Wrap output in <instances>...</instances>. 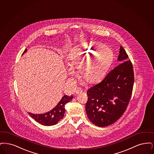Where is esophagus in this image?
<instances>
[{"mask_svg":"<svg viewBox=\"0 0 154 154\" xmlns=\"http://www.w3.org/2000/svg\"><path fill=\"white\" fill-rule=\"evenodd\" d=\"M81 92H82V89L80 88V87H78V88H77V89L76 90V91H75V93L76 94H79L81 93Z\"/></svg>","mask_w":154,"mask_h":154,"instance_id":"obj_1","label":"esophagus"}]
</instances>
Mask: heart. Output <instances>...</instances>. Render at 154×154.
Returning a JSON list of instances; mask_svg holds the SVG:
<instances>
[{"label":"heart","instance_id":"1","mask_svg":"<svg viewBox=\"0 0 154 154\" xmlns=\"http://www.w3.org/2000/svg\"><path fill=\"white\" fill-rule=\"evenodd\" d=\"M88 56L90 57L86 61ZM113 59V53L110 49L93 42L74 48L68 57L69 66L73 69L80 68L81 78L88 83H95L101 80ZM69 72L73 71L70 70Z\"/></svg>","mask_w":154,"mask_h":154}]
</instances>
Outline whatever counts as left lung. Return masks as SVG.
I'll list each match as a JSON object with an SVG mask.
<instances>
[{
    "label": "left lung",
    "instance_id": "left-lung-1",
    "mask_svg": "<svg viewBox=\"0 0 154 154\" xmlns=\"http://www.w3.org/2000/svg\"><path fill=\"white\" fill-rule=\"evenodd\" d=\"M120 46L118 60L122 62L98 84L87 91L86 112L94 125L104 127L118 120L127 109L134 84L133 66Z\"/></svg>",
    "mask_w": 154,
    "mask_h": 154
}]
</instances>
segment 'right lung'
I'll return each instance as SVG.
<instances>
[{
  "label": "right lung",
  "mask_w": 154,
  "mask_h": 154,
  "mask_svg": "<svg viewBox=\"0 0 154 154\" xmlns=\"http://www.w3.org/2000/svg\"><path fill=\"white\" fill-rule=\"evenodd\" d=\"M27 51L26 49L22 54ZM73 98L72 95L71 96L64 95L58 104L49 112L45 113L35 114L28 113L34 120L36 121L41 125L50 126L56 124L64 117L65 113V105L69 102Z\"/></svg>",
  "instance_id": "1"
}]
</instances>
